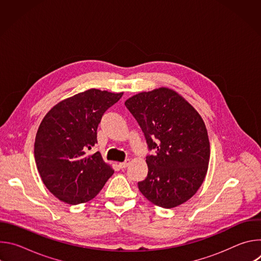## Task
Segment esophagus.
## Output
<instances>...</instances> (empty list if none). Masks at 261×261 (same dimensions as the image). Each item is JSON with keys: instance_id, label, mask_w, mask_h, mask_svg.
Returning <instances> with one entry per match:
<instances>
[{"instance_id": "1", "label": "esophagus", "mask_w": 261, "mask_h": 261, "mask_svg": "<svg viewBox=\"0 0 261 261\" xmlns=\"http://www.w3.org/2000/svg\"><path fill=\"white\" fill-rule=\"evenodd\" d=\"M129 164H130V160H126V161L120 163V167H121V168H126Z\"/></svg>"}]
</instances>
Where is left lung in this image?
<instances>
[{
	"label": "left lung",
	"instance_id": "left-lung-1",
	"mask_svg": "<svg viewBox=\"0 0 261 261\" xmlns=\"http://www.w3.org/2000/svg\"><path fill=\"white\" fill-rule=\"evenodd\" d=\"M139 124L148 150L147 176L138 189L152 203L172 208L199 189L210 161L205 124L196 109L175 91L159 88L125 102Z\"/></svg>",
	"mask_w": 261,
	"mask_h": 261
}]
</instances>
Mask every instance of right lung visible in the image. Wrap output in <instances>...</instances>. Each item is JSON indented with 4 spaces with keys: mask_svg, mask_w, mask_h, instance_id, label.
<instances>
[{
    "mask_svg": "<svg viewBox=\"0 0 261 261\" xmlns=\"http://www.w3.org/2000/svg\"><path fill=\"white\" fill-rule=\"evenodd\" d=\"M122 96L90 89L59 102L43 118L35 138V161L43 184L60 200L88 202L114 174L99 152L88 151L97 143L103 114Z\"/></svg>",
    "mask_w": 261,
    "mask_h": 261,
    "instance_id": "right-lung-1",
    "label": "right lung"
}]
</instances>
